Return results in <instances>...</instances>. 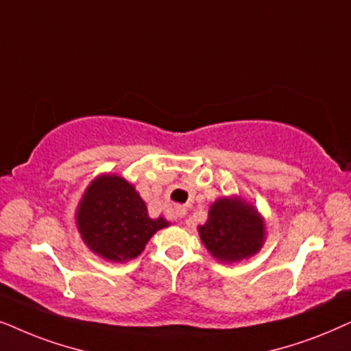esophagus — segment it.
<instances>
[{"instance_id": "34e87169", "label": "esophagus", "mask_w": 351, "mask_h": 351, "mask_svg": "<svg viewBox=\"0 0 351 351\" xmlns=\"http://www.w3.org/2000/svg\"><path fill=\"white\" fill-rule=\"evenodd\" d=\"M175 213H176V217H178V218H183L186 215V208L184 207H176Z\"/></svg>"}]
</instances>
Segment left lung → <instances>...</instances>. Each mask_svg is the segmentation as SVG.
<instances>
[{
	"label": "left lung",
	"instance_id": "8db88e82",
	"mask_svg": "<svg viewBox=\"0 0 351 351\" xmlns=\"http://www.w3.org/2000/svg\"><path fill=\"white\" fill-rule=\"evenodd\" d=\"M199 236L212 256L223 263H234L258 254L266 230L254 205L241 197H221L210 207L207 223L199 226Z\"/></svg>",
	"mask_w": 351,
	"mask_h": 351
}]
</instances>
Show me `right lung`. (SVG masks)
I'll list each match as a JSON object with an SVG mask.
<instances>
[{"label":"right lung","instance_id":"obj_1","mask_svg":"<svg viewBox=\"0 0 351 351\" xmlns=\"http://www.w3.org/2000/svg\"><path fill=\"white\" fill-rule=\"evenodd\" d=\"M75 219L93 254L115 263L136 258L149 239L170 224L163 217L149 218L146 204L134 186L110 173L91 181Z\"/></svg>","mask_w":351,"mask_h":351}]
</instances>
